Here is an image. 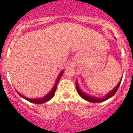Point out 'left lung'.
I'll list each match as a JSON object with an SVG mask.
<instances>
[{"label": "left lung", "mask_w": 133, "mask_h": 133, "mask_svg": "<svg viewBox=\"0 0 133 133\" xmlns=\"http://www.w3.org/2000/svg\"><path fill=\"white\" fill-rule=\"evenodd\" d=\"M122 77H123V76H122ZM122 77H121V80H120L119 82V83L117 85V86L115 87L114 89H112L111 90H110V91L108 93L107 95H105V96H103V97H95V96H91V95H88V94H87V93L84 92L80 89L79 85H78V82L76 81L77 91L78 94L80 95L81 97L82 98H83L84 100H87V101H89V102H93V103L102 102H104V101H105V100H108V99L112 97V96L115 95V92H117V89H119V87L120 83H121Z\"/></svg>", "instance_id": "1"}]
</instances>
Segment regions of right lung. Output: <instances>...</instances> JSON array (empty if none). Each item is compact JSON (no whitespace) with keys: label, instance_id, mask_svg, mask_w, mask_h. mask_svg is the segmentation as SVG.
<instances>
[{"label":"right lung","instance_id":"right-lung-1","mask_svg":"<svg viewBox=\"0 0 133 133\" xmlns=\"http://www.w3.org/2000/svg\"><path fill=\"white\" fill-rule=\"evenodd\" d=\"M64 72V70H62L60 73H59L58 77H57L56 80L55 84H54V86H53L52 89H51V90H50V91L46 95H45V96H43V97L38 98H31L25 97V96H23V95H21L20 93H19V92L17 91V90H16V92H17V93H18V95H19L21 97L24 98L25 100H27V101L30 102L31 103H33V104H43V103L49 101L50 100H51V99L54 97V95H55V92L56 90V88H57V85H58V81H59V80L60 79L61 77H62V75H63Z\"/></svg>","mask_w":133,"mask_h":133}]
</instances>
